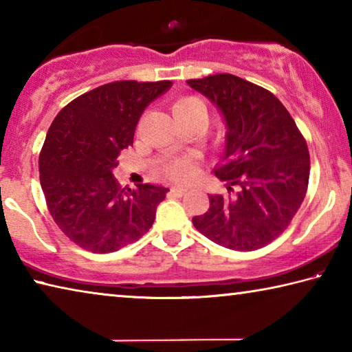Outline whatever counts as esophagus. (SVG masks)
<instances>
[{
  "mask_svg": "<svg viewBox=\"0 0 352 352\" xmlns=\"http://www.w3.org/2000/svg\"><path fill=\"white\" fill-rule=\"evenodd\" d=\"M170 192L175 194V195H183V194L188 192V189L186 188H182V186H172L170 188Z\"/></svg>",
  "mask_w": 352,
  "mask_h": 352,
  "instance_id": "1",
  "label": "esophagus"
}]
</instances>
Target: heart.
<instances>
[{"label": "heart", "mask_w": 352, "mask_h": 352, "mask_svg": "<svg viewBox=\"0 0 352 352\" xmlns=\"http://www.w3.org/2000/svg\"><path fill=\"white\" fill-rule=\"evenodd\" d=\"M190 109H204L200 100L197 98L186 96L178 99L172 107V111H183ZM195 162L192 157H177L169 160L168 163L163 164L162 172L166 178L174 182H188L195 175Z\"/></svg>", "instance_id": "1"}]
</instances>
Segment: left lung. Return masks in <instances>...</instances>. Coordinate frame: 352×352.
<instances>
[{
  "label": "left lung",
  "mask_w": 352,
  "mask_h": 352,
  "mask_svg": "<svg viewBox=\"0 0 352 352\" xmlns=\"http://www.w3.org/2000/svg\"><path fill=\"white\" fill-rule=\"evenodd\" d=\"M188 83L219 107L228 127L225 163L214 170L230 183L228 194H211L210 210L192 223L225 248L265 247L306 197L311 157L305 136L281 100L256 83L228 73Z\"/></svg>",
  "instance_id": "obj_1"
}]
</instances>
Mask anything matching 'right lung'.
<instances>
[{
    "label": "right lung",
    "mask_w": 352,
    "mask_h": 352,
    "mask_svg": "<svg viewBox=\"0 0 352 352\" xmlns=\"http://www.w3.org/2000/svg\"><path fill=\"white\" fill-rule=\"evenodd\" d=\"M170 80H118L80 94L58 111L38 157L50 214L71 242L111 253L144 236L168 188L121 189L116 158L133 144L138 119Z\"/></svg>",
    "instance_id": "obj_1"
}]
</instances>
